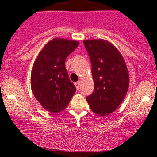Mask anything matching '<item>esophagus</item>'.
Returning a JSON list of instances; mask_svg holds the SVG:
<instances>
[{
    "instance_id": "1",
    "label": "esophagus",
    "mask_w": 157,
    "mask_h": 157,
    "mask_svg": "<svg viewBox=\"0 0 157 157\" xmlns=\"http://www.w3.org/2000/svg\"><path fill=\"white\" fill-rule=\"evenodd\" d=\"M75 86L76 89H77L78 90H79V87H80V82H75Z\"/></svg>"
}]
</instances>
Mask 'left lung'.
<instances>
[{
    "label": "left lung",
    "mask_w": 157,
    "mask_h": 157,
    "mask_svg": "<svg viewBox=\"0 0 157 157\" xmlns=\"http://www.w3.org/2000/svg\"><path fill=\"white\" fill-rule=\"evenodd\" d=\"M92 65L94 91L86 100L99 116L114 112L125 98L129 87L127 65L117 48L104 39L83 41Z\"/></svg>",
    "instance_id": "left-lung-1"
}]
</instances>
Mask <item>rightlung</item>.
<instances>
[{
  "mask_svg": "<svg viewBox=\"0 0 157 157\" xmlns=\"http://www.w3.org/2000/svg\"><path fill=\"white\" fill-rule=\"evenodd\" d=\"M78 45L77 41L54 38L41 49L33 65L32 92L48 112L56 113L66 109L75 93L65 67V59Z\"/></svg>",
  "mask_w": 157,
  "mask_h": 157,
  "instance_id": "obj_1",
  "label": "right lung"
}]
</instances>
